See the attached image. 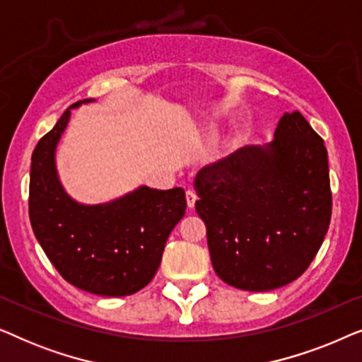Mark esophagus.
<instances>
[{
    "mask_svg": "<svg viewBox=\"0 0 362 362\" xmlns=\"http://www.w3.org/2000/svg\"><path fill=\"white\" fill-rule=\"evenodd\" d=\"M196 199H197L196 192L192 191V189H187L186 191V204H187V207H189V209H192V207H194Z\"/></svg>",
    "mask_w": 362,
    "mask_h": 362,
    "instance_id": "1",
    "label": "esophagus"
}]
</instances>
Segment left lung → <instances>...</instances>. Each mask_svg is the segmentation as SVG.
<instances>
[{"mask_svg":"<svg viewBox=\"0 0 362 362\" xmlns=\"http://www.w3.org/2000/svg\"><path fill=\"white\" fill-rule=\"evenodd\" d=\"M194 189L212 267L235 288L269 291L291 284L328 232V151L300 112L284 113L274 141L201 168Z\"/></svg>","mask_w":362,"mask_h":362,"instance_id":"8db88e82","label":"left lung"}]
</instances>
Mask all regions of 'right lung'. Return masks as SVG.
Returning <instances> with one entry per match:
<instances>
[{"label":"right lung","mask_w":362,"mask_h":362,"mask_svg":"<svg viewBox=\"0 0 362 362\" xmlns=\"http://www.w3.org/2000/svg\"><path fill=\"white\" fill-rule=\"evenodd\" d=\"M39 140L31 158L29 219L34 235L62 279L100 296L133 295L150 284L165 244L186 212L182 187L138 186L107 202L83 204L62 186L56 151L74 108Z\"/></svg>","instance_id":"right-lung-1"}]
</instances>
